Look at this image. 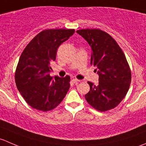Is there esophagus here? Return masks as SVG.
I'll return each instance as SVG.
<instances>
[{
	"label": "esophagus",
	"mask_w": 146,
	"mask_h": 146,
	"mask_svg": "<svg viewBox=\"0 0 146 146\" xmlns=\"http://www.w3.org/2000/svg\"><path fill=\"white\" fill-rule=\"evenodd\" d=\"M72 82H73V83H78V82H80V80H78V79L76 78H73L72 79Z\"/></svg>",
	"instance_id": "obj_1"
}]
</instances>
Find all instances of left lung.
Listing matches in <instances>:
<instances>
[{
  "label": "left lung",
  "mask_w": 146,
  "mask_h": 146,
  "mask_svg": "<svg viewBox=\"0 0 146 146\" xmlns=\"http://www.w3.org/2000/svg\"><path fill=\"white\" fill-rule=\"evenodd\" d=\"M90 46V64L97 68L99 84L88 82L90 91L85 95L95 110H111L125 98L130 87L131 73L123 51L109 34L99 29L76 31Z\"/></svg>",
  "instance_id": "8db88e82"
}]
</instances>
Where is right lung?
Returning <instances> with one entry per match:
<instances>
[{
  "label": "right lung",
  "instance_id": "obj_1",
  "mask_svg": "<svg viewBox=\"0 0 146 146\" xmlns=\"http://www.w3.org/2000/svg\"><path fill=\"white\" fill-rule=\"evenodd\" d=\"M75 32L71 29H51L39 32L22 53L15 70L17 90L29 106L47 111L56 107L70 88V77L50 76V63L58 46Z\"/></svg>",
  "mask_w": 146,
  "mask_h": 146
}]
</instances>
